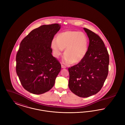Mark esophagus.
<instances>
[{
	"label": "esophagus",
	"mask_w": 125,
	"mask_h": 125,
	"mask_svg": "<svg viewBox=\"0 0 125 125\" xmlns=\"http://www.w3.org/2000/svg\"><path fill=\"white\" fill-rule=\"evenodd\" d=\"M61 67H62V68H65L66 66L65 65H61Z\"/></svg>",
	"instance_id": "34e87169"
}]
</instances>
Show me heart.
Here are the masks:
<instances>
[{
	"instance_id": "heart-1",
	"label": "heart",
	"mask_w": 125,
	"mask_h": 125,
	"mask_svg": "<svg viewBox=\"0 0 125 125\" xmlns=\"http://www.w3.org/2000/svg\"><path fill=\"white\" fill-rule=\"evenodd\" d=\"M51 43L54 57L58 58L65 50V62L77 64L83 60L87 53L89 41L83 32L66 30L57 34Z\"/></svg>"
}]
</instances>
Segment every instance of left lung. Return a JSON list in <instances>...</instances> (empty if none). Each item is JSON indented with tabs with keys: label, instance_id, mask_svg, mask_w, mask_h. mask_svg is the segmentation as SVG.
Returning a JSON list of instances; mask_svg holds the SVG:
<instances>
[{
	"label": "left lung",
	"instance_id": "obj_1",
	"mask_svg": "<svg viewBox=\"0 0 125 125\" xmlns=\"http://www.w3.org/2000/svg\"><path fill=\"white\" fill-rule=\"evenodd\" d=\"M83 29L89 38L88 52L80 63L68 68V87L75 95L87 97L95 95L102 88L108 73L109 56L99 36Z\"/></svg>",
	"mask_w": 125,
	"mask_h": 125
}]
</instances>
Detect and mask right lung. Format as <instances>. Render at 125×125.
Instances as JSON below:
<instances>
[{"label":"right lung","instance_id":"add662e5","mask_svg":"<svg viewBox=\"0 0 125 125\" xmlns=\"http://www.w3.org/2000/svg\"><path fill=\"white\" fill-rule=\"evenodd\" d=\"M61 25H43L21 41L16 57V71L22 86L30 93L42 94L51 89L61 66L52 55L51 43Z\"/></svg>","mask_w":125,"mask_h":125}]
</instances>
